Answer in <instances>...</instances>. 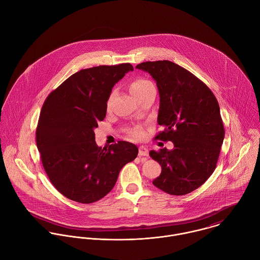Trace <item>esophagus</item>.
<instances>
[{
    "label": "esophagus",
    "instance_id": "1",
    "mask_svg": "<svg viewBox=\"0 0 260 260\" xmlns=\"http://www.w3.org/2000/svg\"><path fill=\"white\" fill-rule=\"evenodd\" d=\"M139 156H149V151H148V149H147L146 147H144V146H141V147L139 148Z\"/></svg>",
    "mask_w": 260,
    "mask_h": 260
}]
</instances>
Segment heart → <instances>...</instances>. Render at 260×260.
Wrapping results in <instances>:
<instances>
[{
  "instance_id": "heart-1",
  "label": "heart",
  "mask_w": 260,
  "mask_h": 260,
  "mask_svg": "<svg viewBox=\"0 0 260 260\" xmlns=\"http://www.w3.org/2000/svg\"><path fill=\"white\" fill-rule=\"evenodd\" d=\"M128 87H129L131 93H132L137 100H139V99H141L144 94H146L150 89L154 88V84H153L150 80H148V79H145V78H136V79H134V80L129 83ZM113 96H114V92H111L110 95H109V98H108V100H107V104H106L107 108L110 107V104H111ZM129 135H131V137H133V138H135V139H140V138L143 136V133H142V131H141L140 128H136V129H133V131L129 133Z\"/></svg>"
}]
</instances>
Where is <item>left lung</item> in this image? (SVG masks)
<instances>
[{"label":"left lung","mask_w":260,"mask_h":260,"mask_svg":"<svg viewBox=\"0 0 260 260\" xmlns=\"http://www.w3.org/2000/svg\"><path fill=\"white\" fill-rule=\"evenodd\" d=\"M136 68L149 72L158 89L157 123L164 131L155 139L174 144L173 150L150 152L161 166L153 184L170 195L191 193L217 165L225 136L218 102L203 81L174 62L148 61Z\"/></svg>","instance_id":"left-lung-1"}]
</instances>
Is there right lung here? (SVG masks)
<instances>
[{
	"label": "right lung",
	"mask_w": 260,
	"mask_h": 260,
	"mask_svg": "<svg viewBox=\"0 0 260 260\" xmlns=\"http://www.w3.org/2000/svg\"><path fill=\"white\" fill-rule=\"evenodd\" d=\"M133 70L129 63L82 69L53 90L42 106L36 128L42 165L53 186L72 201L90 204L104 198L121 168L138 156V147L124 141L98 147L94 134L112 87Z\"/></svg>",
	"instance_id": "obj_1"
}]
</instances>
